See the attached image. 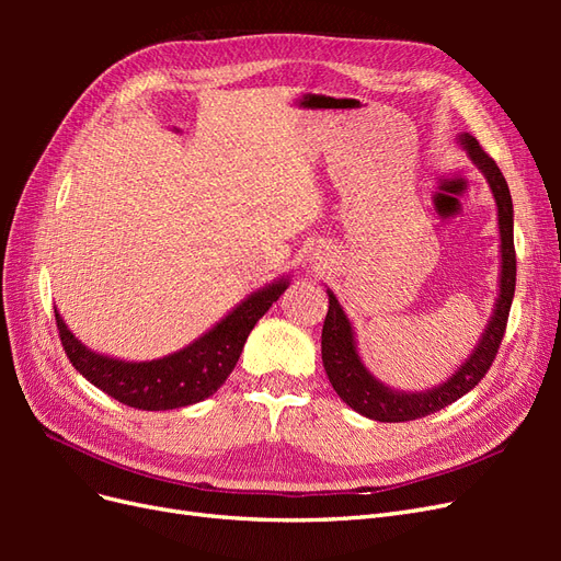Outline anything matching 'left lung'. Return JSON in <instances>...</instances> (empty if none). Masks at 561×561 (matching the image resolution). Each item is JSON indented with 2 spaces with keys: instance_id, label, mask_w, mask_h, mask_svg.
I'll return each instance as SVG.
<instances>
[{
  "instance_id": "obj_1",
  "label": "left lung",
  "mask_w": 561,
  "mask_h": 561,
  "mask_svg": "<svg viewBox=\"0 0 561 561\" xmlns=\"http://www.w3.org/2000/svg\"><path fill=\"white\" fill-rule=\"evenodd\" d=\"M458 142L468 151L470 161L484 173L491 194L496 198L499 208V231H501V280H499V299L494 304L486 328L480 336V344L468 355L466 363L458 367L454 375L431 390L421 393H400V390L388 388L379 379H375L363 365L358 348H355V336L351 320L346 318L342 304L328 290L330 309L322 325V365H325L328 379L336 396L342 398L351 410L358 414L383 421L400 423L428 416L433 412L445 410L447 404L456 402L468 390H472L482 381L494 363L501 339L505 334L507 316H511L513 297H515V278H517V260H515V241H513V198L507 182L501 173L496 161L491 159L480 142L470 133L458 135Z\"/></svg>"
}]
</instances>
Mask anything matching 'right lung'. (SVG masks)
Returning <instances> with one entry per match:
<instances>
[{
  "instance_id": "1",
  "label": "right lung",
  "mask_w": 561,
  "mask_h": 561,
  "mask_svg": "<svg viewBox=\"0 0 561 561\" xmlns=\"http://www.w3.org/2000/svg\"><path fill=\"white\" fill-rule=\"evenodd\" d=\"M287 285H290V280L280 278L252 293L229 316L219 320L213 330L198 336L194 344L159 360L126 363L107 358V355H100L83 346L67 330L58 311L56 322L67 358H70L79 375L87 377L95 388L118 402L135 407V410H178V407L196 404L210 398L227 381L231 369L241 358L248 334L268 311L271 304L285 293Z\"/></svg>"
}]
</instances>
